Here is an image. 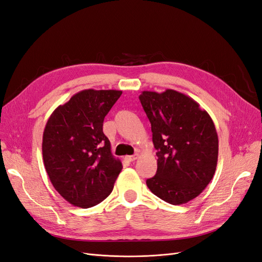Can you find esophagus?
Masks as SVG:
<instances>
[{
  "instance_id": "1",
  "label": "esophagus",
  "mask_w": 262,
  "mask_h": 262,
  "mask_svg": "<svg viewBox=\"0 0 262 262\" xmlns=\"http://www.w3.org/2000/svg\"><path fill=\"white\" fill-rule=\"evenodd\" d=\"M138 158V154H136V155H130V156H125V160L128 161V162H133V161H136Z\"/></svg>"
}]
</instances>
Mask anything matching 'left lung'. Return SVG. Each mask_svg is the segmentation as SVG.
<instances>
[{
	"mask_svg": "<svg viewBox=\"0 0 262 262\" xmlns=\"http://www.w3.org/2000/svg\"><path fill=\"white\" fill-rule=\"evenodd\" d=\"M139 98L150 122L157 156L156 175L146 185L165 202L187 203L203 191L215 172V125L195 100L177 91H144Z\"/></svg>",
	"mask_w": 262,
	"mask_h": 262,
	"instance_id": "8db88e82",
	"label": "left lung"
}]
</instances>
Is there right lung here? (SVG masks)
<instances>
[{"mask_svg": "<svg viewBox=\"0 0 262 262\" xmlns=\"http://www.w3.org/2000/svg\"><path fill=\"white\" fill-rule=\"evenodd\" d=\"M121 94L116 90L81 91L47 121L45 168L54 189L74 207L87 209L104 201L122 169L102 132L104 119Z\"/></svg>", "mask_w": 262, "mask_h": 262, "instance_id": "add662e5", "label": "right lung"}]
</instances>
